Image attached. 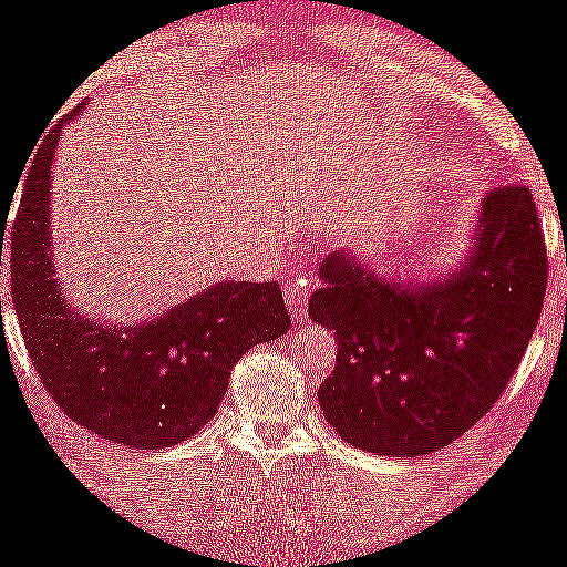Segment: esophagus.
Instances as JSON below:
<instances>
[{"label":"esophagus","instance_id":"esophagus-1","mask_svg":"<svg viewBox=\"0 0 567 567\" xmlns=\"http://www.w3.org/2000/svg\"><path fill=\"white\" fill-rule=\"evenodd\" d=\"M285 301H288V312L296 323L307 320V301H309V285L303 279L285 285Z\"/></svg>","mask_w":567,"mask_h":567}]
</instances>
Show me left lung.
Here are the masks:
<instances>
[{
  "label": "left lung",
  "instance_id": "left-lung-1",
  "mask_svg": "<svg viewBox=\"0 0 567 567\" xmlns=\"http://www.w3.org/2000/svg\"><path fill=\"white\" fill-rule=\"evenodd\" d=\"M546 247L527 187L481 200L454 271L383 277L353 252L320 266L309 318L333 331L337 367L320 385L326 421L378 456H424L486 415L519 367L546 296Z\"/></svg>",
  "mask_w": 567,
  "mask_h": 567
}]
</instances>
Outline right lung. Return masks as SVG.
<instances>
[{"label":"right lung","mask_w":567,"mask_h":567,"mask_svg":"<svg viewBox=\"0 0 567 567\" xmlns=\"http://www.w3.org/2000/svg\"><path fill=\"white\" fill-rule=\"evenodd\" d=\"M64 124L68 118L48 133L29 165L10 236L23 342L68 419L130 449H171L212 421L230 369L249 348L288 333L282 290L277 282L228 279L135 326H109L73 307L56 279L48 206Z\"/></svg>","instance_id":"add662e5"}]
</instances>
